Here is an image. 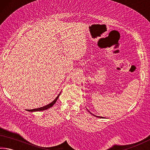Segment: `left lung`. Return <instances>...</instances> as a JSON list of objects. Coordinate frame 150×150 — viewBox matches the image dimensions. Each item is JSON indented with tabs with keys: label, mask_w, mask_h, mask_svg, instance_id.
Listing matches in <instances>:
<instances>
[{
	"label": "left lung",
	"mask_w": 150,
	"mask_h": 150,
	"mask_svg": "<svg viewBox=\"0 0 150 150\" xmlns=\"http://www.w3.org/2000/svg\"><path fill=\"white\" fill-rule=\"evenodd\" d=\"M88 112H89V111H88ZM89 112L91 113V112ZM91 115H93L92 113H91ZM94 116H96V117H98V118H104L103 117H102V116H95V115H94Z\"/></svg>",
	"instance_id": "obj_1"
}]
</instances>
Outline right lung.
Segmentation results:
<instances>
[{
  "mask_svg": "<svg viewBox=\"0 0 150 150\" xmlns=\"http://www.w3.org/2000/svg\"><path fill=\"white\" fill-rule=\"evenodd\" d=\"M60 95V93L58 95V96H57L56 98H55V99L52 101V103L48 104L47 105H45L44 106H43V107H40V108H34V109H32V110H28V111H30V112H35V111H42V110H47V109L50 108V107H52V106L54 105V104L56 103V101L57 100V98H59V96Z\"/></svg>",
  "mask_w": 150,
  "mask_h": 150,
  "instance_id": "obj_1",
  "label": "right lung"
}]
</instances>
